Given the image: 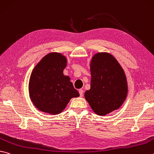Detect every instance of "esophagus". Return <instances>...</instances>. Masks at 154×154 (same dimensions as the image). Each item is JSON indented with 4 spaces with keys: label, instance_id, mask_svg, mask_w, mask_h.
I'll return each mask as SVG.
<instances>
[{
    "label": "esophagus",
    "instance_id": "1",
    "mask_svg": "<svg viewBox=\"0 0 154 154\" xmlns=\"http://www.w3.org/2000/svg\"><path fill=\"white\" fill-rule=\"evenodd\" d=\"M79 93L80 96L82 97L83 95V89H79Z\"/></svg>",
    "mask_w": 154,
    "mask_h": 154
}]
</instances>
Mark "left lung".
I'll list each match as a JSON object with an SVG mask.
<instances>
[{
    "instance_id": "left-lung-1",
    "label": "left lung",
    "mask_w": 154,
    "mask_h": 154,
    "mask_svg": "<svg viewBox=\"0 0 154 154\" xmlns=\"http://www.w3.org/2000/svg\"><path fill=\"white\" fill-rule=\"evenodd\" d=\"M91 88L85 97L95 112L104 116L118 109L127 95L125 72L115 58L97 53L91 63Z\"/></svg>"
}]
</instances>
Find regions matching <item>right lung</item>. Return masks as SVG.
Here are the masks:
<instances>
[{"label": "right lung", "mask_w": 154, "mask_h": 154, "mask_svg": "<svg viewBox=\"0 0 154 154\" xmlns=\"http://www.w3.org/2000/svg\"><path fill=\"white\" fill-rule=\"evenodd\" d=\"M66 65L64 56L52 52L33 69L29 82V94L33 104L40 110L59 114L72 97L79 96L70 78L63 75Z\"/></svg>", "instance_id": "1"}]
</instances>
